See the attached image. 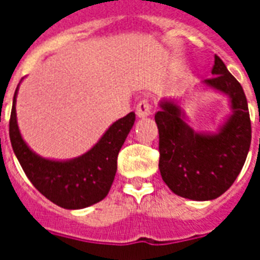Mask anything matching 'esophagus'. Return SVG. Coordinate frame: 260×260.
Returning <instances> with one entry per match:
<instances>
[{
  "label": "esophagus",
  "instance_id": "1",
  "mask_svg": "<svg viewBox=\"0 0 260 260\" xmlns=\"http://www.w3.org/2000/svg\"><path fill=\"white\" fill-rule=\"evenodd\" d=\"M136 114H138V117L144 118L148 117L151 114V105L148 100H142V101H139L138 106H136Z\"/></svg>",
  "mask_w": 260,
  "mask_h": 260
}]
</instances>
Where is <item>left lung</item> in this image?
Segmentation results:
<instances>
[{"mask_svg": "<svg viewBox=\"0 0 260 260\" xmlns=\"http://www.w3.org/2000/svg\"><path fill=\"white\" fill-rule=\"evenodd\" d=\"M212 75L200 86L226 95L231 108L214 132L194 131L181 100L163 98L155 114L160 175L173 193L193 201H210L225 193L242 171L251 144L250 113L242 85L217 55Z\"/></svg>", "mask_w": 260, "mask_h": 260, "instance_id": "left-lung-1", "label": "left lung"}]
</instances>
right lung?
Instances as JSON below:
<instances>
[{
  "mask_svg": "<svg viewBox=\"0 0 260 260\" xmlns=\"http://www.w3.org/2000/svg\"><path fill=\"white\" fill-rule=\"evenodd\" d=\"M18 86L10 113L9 136L14 155L32 185L51 202L64 209H83L104 200L117 171L118 152L135 124L134 112L114 121L85 154L73 159L44 158L26 144L18 128L16 113Z\"/></svg>",
  "mask_w": 260,
  "mask_h": 260,
  "instance_id": "add662e5",
  "label": "right lung"
}]
</instances>
